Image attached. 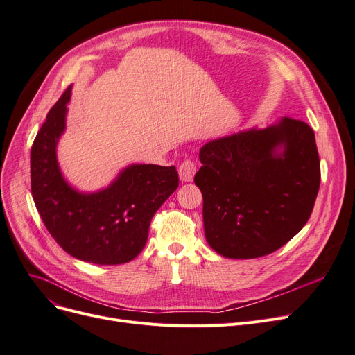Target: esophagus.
Returning a JSON list of instances; mask_svg holds the SVG:
<instances>
[{"mask_svg": "<svg viewBox=\"0 0 355 355\" xmlns=\"http://www.w3.org/2000/svg\"><path fill=\"white\" fill-rule=\"evenodd\" d=\"M197 166H198V165H197V162H196L194 159H191V158L184 159V161L181 162L180 168H178L180 178H181L182 181H191L193 177H194V174H196V171H197Z\"/></svg>", "mask_w": 355, "mask_h": 355, "instance_id": "34e87169", "label": "esophagus"}]
</instances>
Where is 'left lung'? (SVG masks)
I'll list each match as a JSON object with an SVG mask.
<instances>
[{
    "instance_id": "left-lung-1",
    "label": "left lung",
    "mask_w": 355,
    "mask_h": 355,
    "mask_svg": "<svg viewBox=\"0 0 355 355\" xmlns=\"http://www.w3.org/2000/svg\"><path fill=\"white\" fill-rule=\"evenodd\" d=\"M284 146V153L276 148ZM194 182L203 194L206 239L226 258L277 251L309 220L320 182L315 133L284 117L200 149Z\"/></svg>"
}]
</instances>
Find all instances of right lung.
<instances>
[{"label": "right lung", "mask_w": 355, "mask_h": 355, "mask_svg": "<svg viewBox=\"0 0 355 355\" xmlns=\"http://www.w3.org/2000/svg\"><path fill=\"white\" fill-rule=\"evenodd\" d=\"M71 88L46 116L30 158L32 196L56 243L69 255L98 266H117L141 254L155 211L178 187L175 166L132 165L109 189L81 194L60 175L56 144L65 129Z\"/></svg>", "instance_id": "right-lung-1"}]
</instances>
